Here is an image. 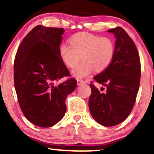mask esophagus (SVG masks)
Returning a JSON list of instances; mask_svg holds the SVG:
<instances>
[{
  "label": "esophagus",
  "instance_id": "1",
  "mask_svg": "<svg viewBox=\"0 0 154 154\" xmlns=\"http://www.w3.org/2000/svg\"><path fill=\"white\" fill-rule=\"evenodd\" d=\"M87 82H88V81L87 80H83V79H77V85H82V84H85V83H87Z\"/></svg>",
  "mask_w": 154,
  "mask_h": 154
}]
</instances>
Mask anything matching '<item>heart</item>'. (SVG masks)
Wrapping results in <instances>:
<instances>
[{
    "label": "heart",
    "mask_w": 154,
    "mask_h": 154,
    "mask_svg": "<svg viewBox=\"0 0 154 154\" xmlns=\"http://www.w3.org/2000/svg\"><path fill=\"white\" fill-rule=\"evenodd\" d=\"M70 45L63 43L59 53L62 62L69 68L76 66L72 75L77 79L85 78L93 72L105 71L110 65L116 54L114 42L107 37L82 32L74 35L69 39Z\"/></svg>",
    "instance_id": "1"
}]
</instances>
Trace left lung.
I'll return each instance as SVG.
<instances>
[{
  "label": "left lung",
  "mask_w": 154,
  "mask_h": 154,
  "mask_svg": "<svg viewBox=\"0 0 154 154\" xmlns=\"http://www.w3.org/2000/svg\"><path fill=\"white\" fill-rule=\"evenodd\" d=\"M107 31L116 39V54L108 68L93 77L106 91L101 92L90 85L89 108L97 123L110 127L124 121L132 110L139 89L140 62L134 42L123 28Z\"/></svg>",
  "instance_id": "1"
}]
</instances>
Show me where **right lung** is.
<instances>
[{"label":"right lung","mask_w":154,"mask_h":154,"mask_svg":"<svg viewBox=\"0 0 154 154\" xmlns=\"http://www.w3.org/2000/svg\"><path fill=\"white\" fill-rule=\"evenodd\" d=\"M64 29L38 25L23 38L14 61V85L18 103L26 119L36 126L49 128L66 112V98L77 86L69 76L59 48Z\"/></svg>","instance_id":"add662e5"}]
</instances>
